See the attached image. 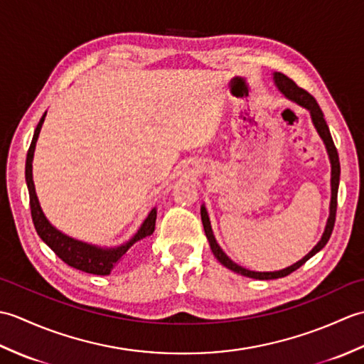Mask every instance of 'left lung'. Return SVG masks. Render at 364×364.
<instances>
[{"instance_id": "left-lung-1", "label": "left lung", "mask_w": 364, "mask_h": 364, "mask_svg": "<svg viewBox=\"0 0 364 364\" xmlns=\"http://www.w3.org/2000/svg\"><path fill=\"white\" fill-rule=\"evenodd\" d=\"M274 80L277 87L280 89L282 94L292 100V102H296L297 105L306 107L308 111L311 112V119L316 129H318L319 136L322 137L323 144L327 146V151H328V156H330V162H331V202H330V218L327 220V225H326V231H323V235L321 237V241L318 242V245L314 247V249L306 255L305 258H301L300 261H297L296 264H292L289 267H286L283 270H278V272H253V270L249 269H244L241 266H237L236 262L231 261L223 250L219 247V244L215 242V237L213 235V230H211V222L210 218H208V213L205 210V206H202V210H200V214H202V222H203V228H205V235L208 237V241H210L211 245V250L214 253V257L218 258L223 266L228 267L230 270H233V272H237L241 275L245 277H250V278H257V280H274V278H282L292 274L294 270H297L300 266H304L305 262L310 259L311 257H314L316 253L319 250H322L326 244L328 242V239L331 236V231H333L335 227V220H336V206H338V186H339V173H341V167H339V156H338V151H336V146L333 144V139H331L330 134V129L326 119H323V114L321 111V107L316 102L314 97L310 94V92H306L305 89L299 87L296 82H294L288 76L277 72L274 75Z\"/></svg>"}]
</instances>
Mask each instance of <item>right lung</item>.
Here are the masks:
<instances>
[{"instance_id":"right-lung-1","label":"right lung","mask_w":364,"mask_h":364,"mask_svg":"<svg viewBox=\"0 0 364 364\" xmlns=\"http://www.w3.org/2000/svg\"><path fill=\"white\" fill-rule=\"evenodd\" d=\"M46 112L42 115L41 122L34 131L33 142L29 145L28 156H26V183L29 191V205H31V215H33V222L37 235L42 237V241L50 247V249L63 259L65 264L72 266L82 272L94 274V275H109L114 266L117 264L123 255L127 253L131 245L134 242L141 241V239L153 235L154 223H156V208H153L150 211L149 218L142 223L141 230L137 231L136 236L131 239L125 245H120L117 249H98L95 245H90L86 242L76 241V239L68 237L54 228L51 223L46 220V218L42 213V208L38 205V200L36 196L34 181H33V158H34V149L38 133H41L42 123L45 120Z\"/></svg>"}]
</instances>
